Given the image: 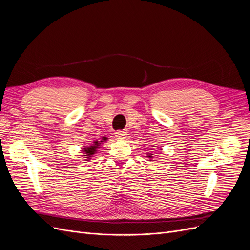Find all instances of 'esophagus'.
Returning <instances> with one entry per match:
<instances>
[{"label":"esophagus","instance_id":"34e87169","mask_svg":"<svg viewBox=\"0 0 250 250\" xmlns=\"http://www.w3.org/2000/svg\"><path fill=\"white\" fill-rule=\"evenodd\" d=\"M114 135L116 137V139L122 140V139H125V138L126 137V132L125 131H117V132H115Z\"/></svg>","mask_w":250,"mask_h":250}]
</instances>
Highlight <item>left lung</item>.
Wrapping results in <instances>:
<instances>
[{
  "mask_svg": "<svg viewBox=\"0 0 250 250\" xmlns=\"http://www.w3.org/2000/svg\"><path fill=\"white\" fill-rule=\"evenodd\" d=\"M147 158H149V159H151V158H152V154L148 153V155H147Z\"/></svg>",
  "mask_w": 250,
  "mask_h": 250,
  "instance_id": "left-lung-1",
  "label": "left lung"
}]
</instances>
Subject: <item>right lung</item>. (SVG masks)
Wrapping results in <instances>:
<instances>
[{
  "instance_id": "right-lung-1",
  "label": "right lung",
  "mask_w": 250,
  "mask_h": 250,
  "mask_svg": "<svg viewBox=\"0 0 250 250\" xmlns=\"http://www.w3.org/2000/svg\"><path fill=\"white\" fill-rule=\"evenodd\" d=\"M106 139H107V138H105V137L103 138V140H106ZM103 140H102V141H95L90 146H86V147H84V148H83L82 152H84V155H83V156H85V159H86L85 161H89L91 156L97 152V149L100 148V144H101V142H103Z\"/></svg>"
}]
</instances>
